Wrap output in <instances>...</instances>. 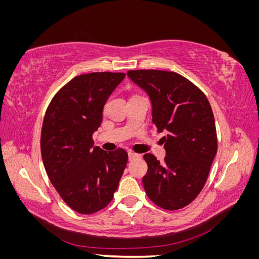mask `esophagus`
Listing matches in <instances>:
<instances>
[{
  "label": "esophagus",
  "mask_w": 259,
  "mask_h": 259,
  "mask_svg": "<svg viewBox=\"0 0 259 259\" xmlns=\"http://www.w3.org/2000/svg\"><path fill=\"white\" fill-rule=\"evenodd\" d=\"M137 158H140V154L128 151V159L130 160H134V159H137Z\"/></svg>",
  "instance_id": "1"
}]
</instances>
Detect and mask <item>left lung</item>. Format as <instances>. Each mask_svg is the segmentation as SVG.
I'll use <instances>...</instances> for the list:
<instances>
[{
	"label": "left lung",
	"mask_w": 259,
	"mask_h": 259,
	"mask_svg": "<svg viewBox=\"0 0 259 259\" xmlns=\"http://www.w3.org/2000/svg\"><path fill=\"white\" fill-rule=\"evenodd\" d=\"M127 76L150 98L156 130L167 132L161 139L166 151L164 162L151 153L144 155L145 191L164 209L183 208L204 187L217 152L210 105L199 88L176 72L130 70Z\"/></svg>",
	"instance_id": "left-lung-1"
}]
</instances>
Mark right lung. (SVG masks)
Wrapping results in <instances>:
<instances>
[{
  "label": "right lung",
  "instance_id": "add662e5",
  "mask_svg": "<svg viewBox=\"0 0 259 259\" xmlns=\"http://www.w3.org/2000/svg\"><path fill=\"white\" fill-rule=\"evenodd\" d=\"M125 73L77 75L61 88L46 110L41 153L46 173L61 199L89 215L113 198L128 160L122 148L94 147L93 134L103 121V109Z\"/></svg>",
  "mask_w": 259,
  "mask_h": 259
}]
</instances>
